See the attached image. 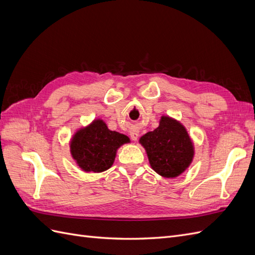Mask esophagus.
I'll return each instance as SVG.
<instances>
[{
    "mask_svg": "<svg viewBox=\"0 0 255 255\" xmlns=\"http://www.w3.org/2000/svg\"><path fill=\"white\" fill-rule=\"evenodd\" d=\"M129 136H130V138H132L134 141H136L138 136H139V132H138L137 129H130L129 130Z\"/></svg>",
    "mask_w": 255,
    "mask_h": 255,
    "instance_id": "34e87169",
    "label": "esophagus"
}]
</instances>
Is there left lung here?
Listing matches in <instances>:
<instances>
[{
    "mask_svg": "<svg viewBox=\"0 0 255 255\" xmlns=\"http://www.w3.org/2000/svg\"><path fill=\"white\" fill-rule=\"evenodd\" d=\"M139 142L153 170L169 179L186 170L194 157V144L186 128L166 116L161 117L158 128L144 134Z\"/></svg>",
    "mask_w": 255,
    "mask_h": 255,
    "instance_id": "left-lung-1",
    "label": "left lung"
}]
</instances>
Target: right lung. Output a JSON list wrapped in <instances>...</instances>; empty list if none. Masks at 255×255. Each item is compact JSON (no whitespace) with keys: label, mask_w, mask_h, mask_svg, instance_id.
Listing matches in <instances>:
<instances>
[{"label":"right lung","mask_w":255,"mask_h":255,"mask_svg":"<svg viewBox=\"0 0 255 255\" xmlns=\"http://www.w3.org/2000/svg\"><path fill=\"white\" fill-rule=\"evenodd\" d=\"M128 137L110 130L102 120H95L72 137L70 151L76 164L86 172H102L114 164L116 152Z\"/></svg>","instance_id":"obj_1"}]
</instances>
